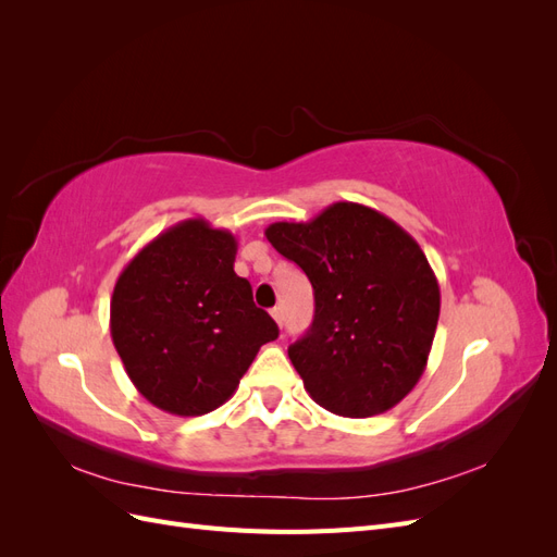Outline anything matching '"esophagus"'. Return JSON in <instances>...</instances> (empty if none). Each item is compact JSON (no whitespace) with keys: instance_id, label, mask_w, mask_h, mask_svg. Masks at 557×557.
<instances>
[{"instance_id":"1","label":"esophagus","mask_w":557,"mask_h":557,"mask_svg":"<svg viewBox=\"0 0 557 557\" xmlns=\"http://www.w3.org/2000/svg\"><path fill=\"white\" fill-rule=\"evenodd\" d=\"M272 318L276 320L278 327H283V309H281V307H274V309H272Z\"/></svg>"}]
</instances>
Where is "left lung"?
<instances>
[{
  "label": "left lung",
  "instance_id": "left-lung-1",
  "mask_svg": "<svg viewBox=\"0 0 557 557\" xmlns=\"http://www.w3.org/2000/svg\"><path fill=\"white\" fill-rule=\"evenodd\" d=\"M264 234L313 285V323L288 348L311 399L344 418L393 409L423 376L440 320L425 252L391 218L352 201Z\"/></svg>",
  "mask_w": 557,
  "mask_h": 557
}]
</instances>
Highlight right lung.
I'll use <instances>...</instances> for the list:
<instances>
[{
  "label": "right lung",
  "instance_id": "add662e5",
  "mask_svg": "<svg viewBox=\"0 0 557 557\" xmlns=\"http://www.w3.org/2000/svg\"><path fill=\"white\" fill-rule=\"evenodd\" d=\"M237 239L205 218L146 244L115 281L111 339L134 387L174 416L225 404L278 327L234 274Z\"/></svg>",
  "mask_w": 557,
  "mask_h": 557
}]
</instances>
